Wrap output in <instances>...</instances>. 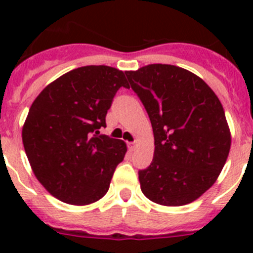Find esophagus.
<instances>
[{
	"label": "esophagus",
	"mask_w": 253,
	"mask_h": 253,
	"mask_svg": "<svg viewBox=\"0 0 253 253\" xmlns=\"http://www.w3.org/2000/svg\"><path fill=\"white\" fill-rule=\"evenodd\" d=\"M128 147H129V151H134V149H135V147H137V142L128 143Z\"/></svg>",
	"instance_id": "34e87169"
}]
</instances>
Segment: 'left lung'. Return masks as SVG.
I'll return each mask as SVG.
<instances>
[{
  "mask_svg": "<svg viewBox=\"0 0 253 253\" xmlns=\"http://www.w3.org/2000/svg\"><path fill=\"white\" fill-rule=\"evenodd\" d=\"M125 75L154 135L152 163L138 172L142 193L165 207L193 203L213 186L231 149L218 96L202 78L171 64H148Z\"/></svg>",
  "mask_w": 253,
  "mask_h": 253,
  "instance_id": "left-lung-1",
  "label": "left lung"
}]
</instances>
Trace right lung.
<instances>
[{
  "instance_id": "right-lung-1",
  "label": "right lung",
  "mask_w": 253,
  "mask_h": 253,
  "mask_svg": "<svg viewBox=\"0 0 253 253\" xmlns=\"http://www.w3.org/2000/svg\"><path fill=\"white\" fill-rule=\"evenodd\" d=\"M123 71L86 66L64 73L38 95L22 126V143L35 177L71 205H88L107 193L126 144L100 135L120 87Z\"/></svg>"
}]
</instances>
